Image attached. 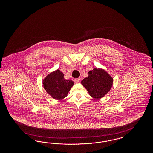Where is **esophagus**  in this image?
Listing matches in <instances>:
<instances>
[{
    "label": "esophagus",
    "mask_w": 153,
    "mask_h": 153,
    "mask_svg": "<svg viewBox=\"0 0 153 153\" xmlns=\"http://www.w3.org/2000/svg\"><path fill=\"white\" fill-rule=\"evenodd\" d=\"M74 81L75 83H76V84H77V83H79V82H80V79H75Z\"/></svg>",
    "instance_id": "34e87169"
}]
</instances>
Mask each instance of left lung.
<instances>
[{"label": "left lung", "instance_id": "8db88e82", "mask_svg": "<svg viewBox=\"0 0 153 153\" xmlns=\"http://www.w3.org/2000/svg\"><path fill=\"white\" fill-rule=\"evenodd\" d=\"M88 77L81 81L89 95L96 99L102 98L111 89L113 78L105 70L94 68L88 72Z\"/></svg>", "mask_w": 153, "mask_h": 153}]
</instances>
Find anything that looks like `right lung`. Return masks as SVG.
Masks as SVG:
<instances>
[{
    "mask_svg": "<svg viewBox=\"0 0 153 153\" xmlns=\"http://www.w3.org/2000/svg\"><path fill=\"white\" fill-rule=\"evenodd\" d=\"M43 87L53 99L61 100L67 96L74 82L65 80L64 74L59 69L49 73L43 80Z\"/></svg>",
    "mask_w": 153,
    "mask_h": 153,
    "instance_id": "right-lung-1",
    "label": "right lung"
}]
</instances>
